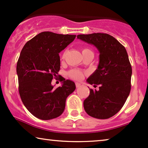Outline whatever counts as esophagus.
Returning a JSON list of instances; mask_svg holds the SVG:
<instances>
[{"label": "esophagus", "mask_w": 148, "mask_h": 148, "mask_svg": "<svg viewBox=\"0 0 148 148\" xmlns=\"http://www.w3.org/2000/svg\"><path fill=\"white\" fill-rule=\"evenodd\" d=\"M75 84H76V88H78V87H80V85H81V84H80V83H79V82H76Z\"/></svg>", "instance_id": "34e87169"}]
</instances>
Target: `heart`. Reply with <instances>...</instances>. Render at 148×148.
<instances>
[{
  "instance_id": "b5f03b06",
  "label": "heart",
  "mask_w": 148,
  "mask_h": 148,
  "mask_svg": "<svg viewBox=\"0 0 148 148\" xmlns=\"http://www.w3.org/2000/svg\"><path fill=\"white\" fill-rule=\"evenodd\" d=\"M87 52H92V51H91V50H90V49L88 48L82 49V54L84 53H87ZM65 56H66V51L63 53L62 58L64 59ZM68 75L70 76L72 78H74V79H75V80H82V78L84 77V73L82 72V71L74 69V70H71L70 71H69Z\"/></svg>"
}]
</instances>
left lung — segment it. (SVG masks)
I'll list each match as a JSON object with an SVG mask.
<instances>
[{
  "label": "left lung",
  "instance_id": "obj_1",
  "mask_svg": "<svg viewBox=\"0 0 148 148\" xmlns=\"http://www.w3.org/2000/svg\"><path fill=\"white\" fill-rule=\"evenodd\" d=\"M77 38L93 45L100 53L97 69L86 80L99 88H90L83 103L84 110L95 119H109L121 110L131 91L132 68L127 52L116 39L105 33L79 34Z\"/></svg>",
  "mask_w": 148,
  "mask_h": 148
}]
</instances>
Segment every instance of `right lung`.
Masks as SVG:
<instances>
[{
	"instance_id": "right-lung-1",
	"label": "right lung",
	"mask_w": 148,
	"mask_h": 148,
	"mask_svg": "<svg viewBox=\"0 0 148 148\" xmlns=\"http://www.w3.org/2000/svg\"><path fill=\"white\" fill-rule=\"evenodd\" d=\"M76 35L42 32L25 43L17 63L19 92L23 105L35 117L51 120L64 111L66 100L76 86L62 78L63 84H51L60 70L59 53L70 44Z\"/></svg>"
}]
</instances>
